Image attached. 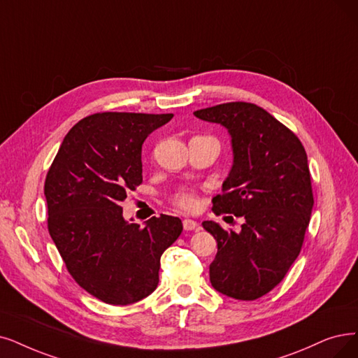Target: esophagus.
I'll use <instances>...</instances> for the list:
<instances>
[{
	"instance_id": "1",
	"label": "esophagus",
	"mask_w": 358,
	"mask_h": 358,
	"mask_svg": "<svg viewBox=\"0 0 358 358\" xmlns=\"http://www.w3.org/2000/svg\"><path fill=\"white\" fill-rule=\"evenodd\" d=\"M183 229H185V231H199V229H201V226H199L195 220L185 219L183 220Z\"/></svg>"
}]
</instances>
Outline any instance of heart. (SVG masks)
Returning <instances> with one entry per match:
<instances>
[{
    "label": "heart",
    "mask_w": 358,
    "mask_h": 358,
    "mask_svg": "<svg viewBox=\"0 0 358 358\" xmlns=\"http://www.w3.org/2000/svg\"><path fill=\"white\" fill-rule=\"evenodd\" d=\"M173 204L185 211H194L198 208V196L192 189H179L173 195Z\"/></svg>",
    "instance_id": "1"
}]
</instances>
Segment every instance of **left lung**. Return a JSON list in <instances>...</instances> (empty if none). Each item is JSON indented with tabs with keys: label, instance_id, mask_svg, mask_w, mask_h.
Returning <instances> with one entry per match:
<instances>
[{
	"label": "left lung",
	"instance_id": "left-lung-1",
	"mask_svg": "<svg viewBox=\"0 0 358 358\" xmlns=\"http://www.w3.org/2000/svg\"><path fill=\"white\" fill-rule=\"evenodd\" d=\"M194 114L224 126L232 138L234 164L213 211L245 219L239 234L203 222L217 241L210 282L223 295L252 301L280 283L301 251L314 204L307 154L292 131L255 104Z\"/></svg>",
	"mask_w": 358,
	"mask_h": 358
}]
</instances>
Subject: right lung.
<instances>
[{
	"mask_svg": "<svg viewBox=\"0 0 358 358\" xmlns=\"http://www.w3.org/2000/svg\"><path fill=\"white\" fill-rule=\"evenodd\" d=\"M171 117L91 114L69 131L48 170V232L79 287L111 306L134 304L157 288L160 257L182 234L179 217L162 214L141 227L120 207L142 183V144Z\"/></svg>",
	"mask_w": 358,
	"mask_h": 358,
	"instance_id": "right-lung-1",
	"label": "right lung"
}]
</instances>
